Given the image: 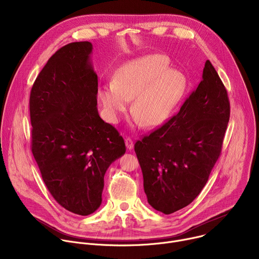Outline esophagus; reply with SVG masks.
<instances>
[{
  "instance_id": "esophagus-1",
  "label": "esophagus",
  "mask_w": 259,
  "mask_h": 259,
  "mask_svg": "<svg viewBox=\"0 0 259 259\" xmlns=\"http://www.w3.org/2000/svg\"><path fill=\"white\" fill-rule=\"evenodd\" d=\"M125 143H126V146H127L128 150L131 151V150L133 149V146H134L133 140H132L130 137H126V138H125Z\"/></svg>"
}]
</instances>
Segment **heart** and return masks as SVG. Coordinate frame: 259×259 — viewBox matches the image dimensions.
I'll return each mask as SVG.
<instances>
[{
	"instance_id": "obj_1",
	"label": "heart",
	"mask_w": 259,
	"mask_h": 259,
	"mask_svg": "<svg viewBox=\"0 0 259 259\" xmlns=\"http://www.w3.org/2000/svg\"><path fill=\"white\" fill-rule=\"evenodd\" d=\"M170 61L162 54H149L123 64L113 83L103 85L99 98L110 122L116 123L132 99L131 113L136 123L155 127L165 123L182 100L188 78L182 71L168 68Z\"/></svg>"
}]
</instances>
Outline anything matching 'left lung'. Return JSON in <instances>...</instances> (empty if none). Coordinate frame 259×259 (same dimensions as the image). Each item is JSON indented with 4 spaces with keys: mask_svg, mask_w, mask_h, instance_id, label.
Instances as JSON below:
<instances>
[{
    "mask_svg": "<svg viewBox=\"0 0 259 259\" xmlns=\"http://www.w3.org/2000/svg\"><path fill=\"white\" fill-rule=\"evenodd\" d=\"M229 120L227 90L207 60L202 81L179 113L134 145L153 208L171 214L198 197L220 156Z\"/></svg>",
    "mask_w": 259,
    "mask_h": 259,
    "instance_id": "left-lung-1",
    "label": "left lung"
}]
</instances>
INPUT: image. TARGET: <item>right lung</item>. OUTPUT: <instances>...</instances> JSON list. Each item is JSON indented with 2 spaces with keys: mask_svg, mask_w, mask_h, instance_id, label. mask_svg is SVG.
<instances>
[{
  "mask_svg": "<svg viewBox=\"0 0 259 259\" xmlns=\"http://www.w3.org/2000/svg\"><path fill=\"white\" fill-rule=\"evenodd\" d=\"M90 42L53 54L30 91L31 152L46 187L66 210L89 215L101 205L104 174L126 146L97 110Z\"/></svg>",
  "mask_w": 259,
  "mask_h": 259,
  "instance_id": "1",
  "label": "right lung"
}]
</instances>
